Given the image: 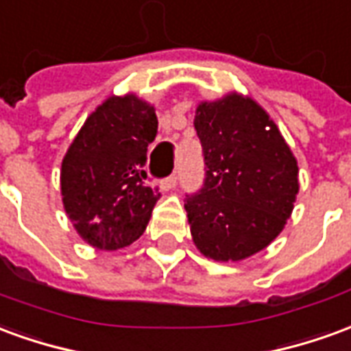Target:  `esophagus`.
Instances as JSON below:
<instances>
[{
  "mask_svg": "<svg viewBox=\"0 0 351 351\" xmlns=\"http://www.w3.org/2000/svg\"><path fill=\"white\" fill-rule=\"evenodd\" d=\"M176 184H178V175H171L167 178H163L159 186H161V190H173Z\"/></svg>",
  "mask_w": 351,
  "mask_h": 351,
  "instance_id": "obj_1",
  "label": "esophagus"
}]
</instances>
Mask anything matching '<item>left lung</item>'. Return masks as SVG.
I'll use <instances>...</instances> for the list:
<instances>
[{
	"label": "left lung",
	"instance_id": "obj_1",
	"mask_svg": "<svg viewBox=\"0 0 351 351\" xmlns=\"http://www.w3.org/2000/svg\"><path fill=\"white\" fill-rule=\"evenodd\" d=\"M193 127L205 161L201 190L184 203L193 243L213 261H243L268 247L291 217L296 159L268 114L237 93L201 102Z\"/></svg>",
	"mask_w": 351,
	"mask_h": 351
}]
</instances>
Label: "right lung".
<instances>
[{
    "instance_id": "add662e5",
    "label": "right lung",
    "mask_w": 351,
    "mask_h": 351,
    "mask_svg": "<svg viewBox=\"0 0 351 351\" xmlns=\"http://www.w3.org/2000/svg\"><path fill=\"white\" fill-rule=\"evenodd\" d=\"M158 134L156 110L134 95L110 97L66 152L60 192L68 218L97 249L136 241L161 197L148 186L146 152Z\"/></svg>"
}]
</instances>
